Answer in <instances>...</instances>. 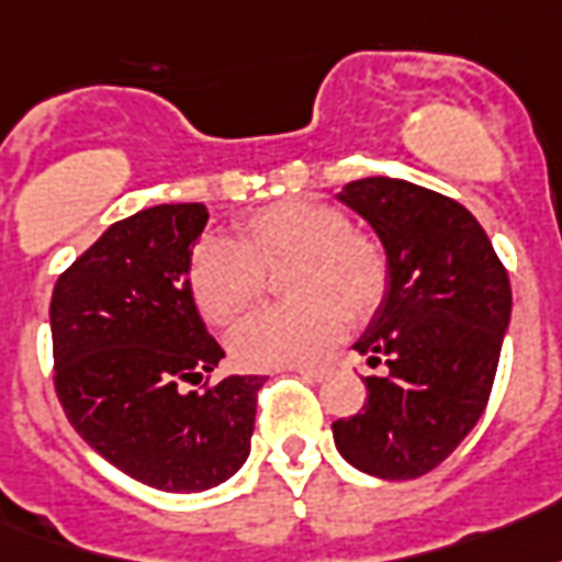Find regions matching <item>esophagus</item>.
<instances>
[{"mask_svg": "<svg viewBox=\"0 0 562 562\" xmlns=\"http://www.w3.org/2000/svg\"><path fill=\"white\" fill-rule=\"evenodd\" d=\"M296 374H302L305 380H326L331 374V366H299Z\"/></svg>", "mask_w": 562, "mask_h": 562, "instance_id": "1", "label": "esophagus"}]
</instances>
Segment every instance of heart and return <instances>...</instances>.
<instances>
[{
    "label": "heart",
    "mask_w": 562,
    "mask_h": 562,
    "mask_svg": "<svg viewBox=\"0 0 562 562\" xmlns=\"http://www.w3.org/2000/svg\"><path fill=\"white\" fill-rule=\"evenodd\" d=\"M284 263V296L233 331V359L245 368H286L321 359L350 321H368L389 290L386 245L341 209L290 196L241 221L236 241L209 236L188 263L203 321L227 329L260 302L266 272Z\"/></svg>",
    "instance_id": "b5f03b06"
}]
</instances>
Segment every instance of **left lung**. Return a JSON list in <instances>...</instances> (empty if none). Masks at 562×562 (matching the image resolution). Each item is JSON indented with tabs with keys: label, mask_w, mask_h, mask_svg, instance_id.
Segmentation results:
<instances>
[{
	"label": "left lung",
	"mask_w": 562,
	"mask_h": 562,
	"mask_svg": "<svg viewBox=\"0 0 562 562\" xmlns=\"http://www.w3.org/2000/svg\"><path fill=\"white\" fill-rule=\"evenodd\" d=\"M386 245L389 290L353 344L368 398L331 422L338 452L362 473H431L473 431L491 398L512 286L491 239L458 200L404 179L371 176L338 194Z\"/></svg>",
	"instance_id": "8db88e82"
}]
</instances>
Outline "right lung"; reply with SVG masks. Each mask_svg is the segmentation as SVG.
Instances as JSON below:
<instances>
[{"mask_svg":"<svg viewBox=\"0 0 562 562\" xmlns=\"http://www.w3.org/2000/svg\"><path fill=\"white\" fill-rule=\"evenodd\" d=\"M209 212L167 203L116 221L50 299L53 389L74 431L143 485L215 488L245 464L263 376L212 383L224 350L196 314L188 263ZM200 390L184 392V383Z\"/></svg>","mask_w":562,"mask_h":562,"instance_id":"obj_1","label":"right lung"}]
</instances>
